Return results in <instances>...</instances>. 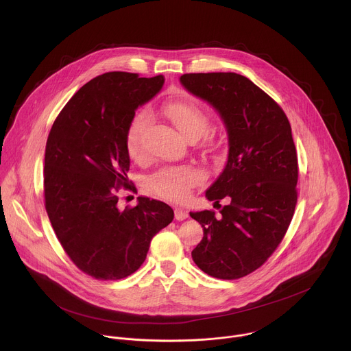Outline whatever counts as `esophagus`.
Listing matches in <instances>:
<instances>
[{
    "label": "esophagus",
    "mask_w": 351,
    "mask_h": 351,
    "mask_svg": "<svg viewBox=\"0 0 351 351\" xmlns=\"http://www.w3.org/2000/svg\"><path fill=\"white\" fill-rule=\"evenodd\" d=\"M174 216H176V220L182 221V220H185L189 215H188V212H186L185 209H182V208H176V209H174Z\"/></svg>",
    "instance_id": "esophagus-1"
}]
</instances>
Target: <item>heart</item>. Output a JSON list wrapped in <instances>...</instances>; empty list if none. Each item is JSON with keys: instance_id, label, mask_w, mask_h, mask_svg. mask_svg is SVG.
I'll use <instances>...</instances> for the list:
<instances>
[{"instance_id": "1", "label": "heart", "mask_w": 351, "mask_h": 351, "mask_svg": "<svg viewBox=\"0 0 351 351\" xmlns=\"http://www.w3.org/2000/svg\"><path fill=\"white\" fill-rule=\"evenodd\" d=\"M163 112L189 141L199 139L209 127L208 113L193 101H169L165 104ZM146 128L147 114L146 112H138L130 121L125 135L127 152L135 160H141L145 155L143 138ZM201 178L200 170L193 166H165L149 178V189L160 199L180 202L191 196L192 189L200 182Z\"/></svg>"}]
</instances>
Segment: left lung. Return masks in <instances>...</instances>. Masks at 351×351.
<instances>
[{
	"instance_id": "obj_1",
	"label": "left lung",
	"mask_w": 351,
	"mask_h": 351,
	"mask_svg": "<svg viewBox=\"0 0 351 351\" xmlns=\"http://www.w3.org/2000/svg\"><path fill=\"white\" fill-rule=\"evenodd\" d=\"M180 81L220 113L230 146L224 170L205 193L215 205H227L219 216L191 212L204 231L192 258L212 277L242 278L276 251L295 213L299 165L291 124L282 108L241 74L189 73Z\"/></svg>"
}]
</instances>
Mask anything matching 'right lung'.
Here are the masks:
<instances>
[{
    "instance_id": "obj_1",
    "label": "right lung",
    "mask_w": 351,
    "mask_h": 351,
    "mask_svg": "<svg viewBox=\"0 0 351 351\" xmlns=\"http://www.w3.org/2000/svg\"><path fill=\"white\" fill-rule=\"evenodd\" d=\"M163 82V75L101 74L69 100L51 127L45 156L46 210L63 250L96 280L135 273L151 239L174 219L167 204L147 197H138L136 206L124 210L117 206L120 188L130 185L127 128L136 108Z\"/></svg>"
}]
</instances>
